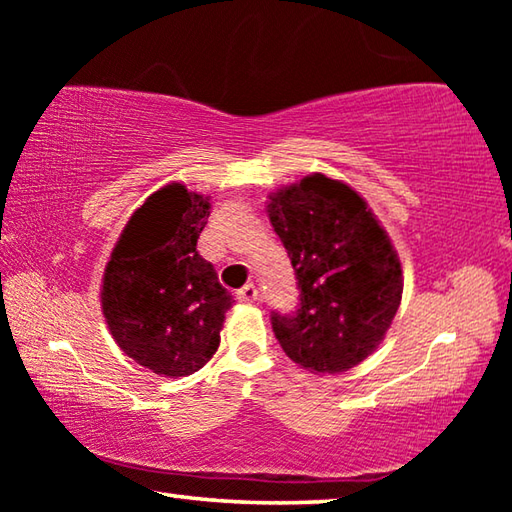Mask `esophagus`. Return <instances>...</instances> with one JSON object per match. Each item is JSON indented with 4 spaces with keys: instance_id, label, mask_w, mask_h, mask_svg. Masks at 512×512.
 <instances>
[{
    "instance_id": "esophagus-1",
    "label": "esophagus",
    "mask_w": 512,
    "mask_h": 512,
    "mask_svg": "<svg viewBox=\"0 0 512 512\" xmlns=\"http://www.w3.org/2000/svg\"><path fill=\"white\" fill-rule=\"evenodd\" d=\"M257 298H259V291H257L255 284H246L244 289L237 291V300L239 302H255Z\"/></svg>"
}]
</instances>
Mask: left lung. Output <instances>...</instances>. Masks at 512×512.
Instances as JSON below:
<instances>
[{
	"label": "left lung",
	"instance_id": "left-lung-1",
	"mask_svg": "<svg viewBox=\"0 0 512 512\" xmlns=\"http://www.w3.org/2000/svg\"><path fill=\"white\" fill-rule=\"evenodd\" d=\"M268 219L296 271L300 305L271 311L275 339L311 372H345L375 352L402 300V266L366 201L311 173L275 192Z\"/></svg>",
	"mask_w": 512,
	"mask_h": 512
}]
</instances>
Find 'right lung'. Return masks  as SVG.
Wrapping results in <instances>:
<instances>
[{"mask_svg": "<svg viewBox=\"0 0 512 512\" xmlns=\"http://www.w3.org/2000/svg\"><path fill=\"white\" fill-rule=\"evenodd\" d=\"M210 198L171 183L146 198L112 250L101 307L112 339L164 377L201 370L219 348L232 296L198 255Z\"/></svg>", "mask_w": 512, "mask_h": 512, "instance_id": "1", "label": "right lung"}]
</instances>
